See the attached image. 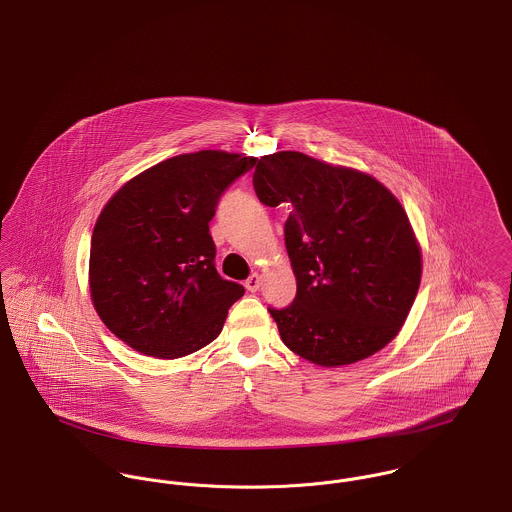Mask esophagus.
<instances>
[{
  "mask_svg": "<svg viewBox=\"0 0 512 512\" xmlns=\"http://www.w3.org/2000/svg\"><path fill=\"white\" fill-rule=\"evenodd\" d=\"M259 286H261V275H259V273H253V275L245 280V288H247L249 292H257Z\"/></svg>",
  "mask_w": 512,
  "mask_h": 512,
  "instance_id": "obj_1",
  "label": "esophagus"
}]
</instances>
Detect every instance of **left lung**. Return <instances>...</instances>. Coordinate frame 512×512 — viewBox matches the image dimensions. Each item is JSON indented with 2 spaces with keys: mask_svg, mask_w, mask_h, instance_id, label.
Masks as SVG:
<instances>
[{
  "mask_svg": "<svg viewBox=\"0 0 512 512\" xmlns=\"http://www.w3.org/2000/svg\"><path fill=\"white\" fill-rule=\"evenodd\" d=\"M253 189L263 204L290 208L284 243L296 298L269 310L282 343L323 368L392 343L423 273L421 245L394 193L364 171L302 152L259 159Z\"/></svg>",
  "mask_w": 512,
  "mask_h": 512,
  "instance_id": "1",
  "label": "left lung"
}]
</instances>
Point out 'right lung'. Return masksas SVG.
I'll list each match as a JSON object with an SVG mask.
<instances>
[{
	"instance_id": "obj_1",
	"label": "right lung",
	"mask_w": 512,
	"mask_h": 512,
	"mask_svg": "<svg viewBox=\"0 0 512 512\" xmlns=\"http://www.w3.org/2000/svg\"><path fill=\"white\" fill-rule=\"evenodd\" d=\"M255 161L224 150L163 159L103 206L91 236L89 294L130 349L173 360L220 335L245 288L218 275L208 222Z\"/></svg>"
}]
</instances>
